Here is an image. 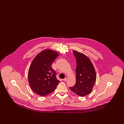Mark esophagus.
<instances>
[{
	"label": "esophagus",
	"mask_w": 124,
	"mask_h": 124,
	"mask_svg": "<svg viewBox=\"0 0 124 124\" xmlns=\"http://www.w3.org/2000/svg\"><path fill=\"white\" fill-rule=\"evenodd\" d=\"M67 78H64V79H63V80L64 81H66L67 80Z\"/></svg>",
	"instance_id": "1"
}]
</instances>
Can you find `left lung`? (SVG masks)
<instances>
[{
    "label": "left lung",
    "instance_id": "1",
    "mask_svg": "<svg viewBox=\"0 0 124 124\" xmlns=\"http://www.w3.org/2000/svg\"><path fill=\"white\" fill-rule=\"evenodd\" d=\"M77 61L76 84L70 87L71 91L80 97L90 94L96 79L94 67L88 57L84 54L73 51Z\"/></svg>",
    "mask_w": 124,
    "mask_h": 124
}]
</instances>
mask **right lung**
Returning a JSON list of instances; mask_svg holds the SVG:
<instances>
[{"label": "right lung", "mask_w": 124, "mask_h": 124, "mask_svg": "<svg viewBox=\"0 0 124 124\" xmlns=\"http://www.w3.org/2000/svg\"><path fill=\"white\" fill-rule=\"evenodd\" d=\"M59 55L56 51L45 49L36 55L30 66L28 79L36 94L45 96L55 90L59 81L52 68L53 61Z\"/></svg>", "instance_id": "add662e5"}]
</instances>
